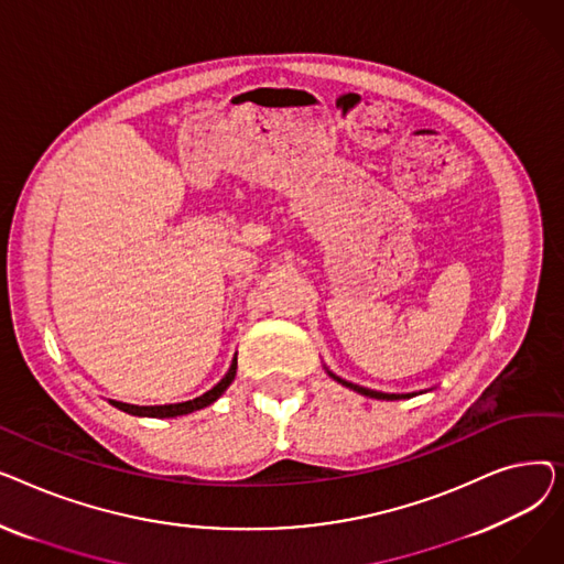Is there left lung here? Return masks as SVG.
<instances>
[{
	"mask_svg": "<svg viewBox=\"0 0 564 564\" xmlns=\"http://www.w3.org/2000/svg\"><path fill=\"white\" fill-rule=\"evenodd\" d=\"M329 372V370H327ZM334 379H338L343 387H349V389H354L357 393H361V395H368V398H377V400H395L398 395H389V393H377V391H370V389H364V387H357V383H349V381H345V379H340V377H336L334 372H329Z\"/></svg>",
	"mask_w": 564,
	"mask_h": 564,
	"instance_id": "left-lung-1",
	"label": "left lung"
}]
</instances>
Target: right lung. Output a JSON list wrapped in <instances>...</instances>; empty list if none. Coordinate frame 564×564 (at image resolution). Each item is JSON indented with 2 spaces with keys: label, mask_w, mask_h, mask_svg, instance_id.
<instances>
[{
  "label": "right lung",
  "mask_w": 564,
  "mask_h": 564,
  "mask_svg": "<svg viewBox=\"0 0 564 564\" xmlns=\"http://www.w3.org/2000/svg\"><path fill=\"white\" fill-rule=\"evenodd\" d=\"M235 372H237V359L235 364L230 366V370L226 372V377L217 383V387H213L207 393L194 398V400H187V402H175V404H153V406H139V404H128V402H113V406H118L126 413H132V416H148V419H175V416H187V413L192 411H198V409H205L210 406L213 402H217L226 389L232 383L235 379Z\"/></svg>",
  "instance_id": "obj_1"
}]
</instances>
